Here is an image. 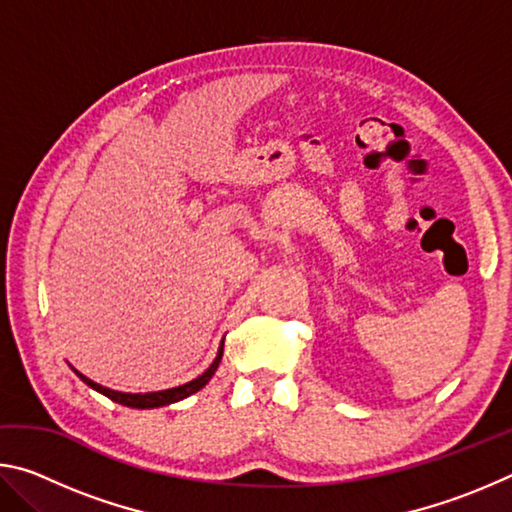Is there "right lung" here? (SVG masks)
<instances>
[{"label": "right lung", "mask_w": 512, "mask_h": 512, "mask_svg": "<svg viewBox=\"0 0 512 512\" xmlns=\"http://www.w3.org/2000/svg\"><path fill=\"white\" fill-rule=\"evenodd\" d=\"M221 357H223V343H221L219 352H216L214 361L210 363V368H207L203 375H198L196 379L187 381V384H183V386L167 388V391H153V393H121V391H112V388H106V386L97 384V381L88 379V377L83 375V372H79L74 366H72V370L76 372V375H79L81 381H85V384H88L90 388H94V391H97V393L110 397L112 402H117L121 406H131V409H158V406H167V404H173V402H180V400H185V397L194 395L196 391H201V388L207 384V381L212 379L216 368H219Z\"/></svg>", "instance_id": "obj_1"}]
</instances>
